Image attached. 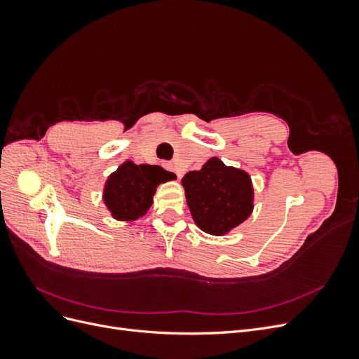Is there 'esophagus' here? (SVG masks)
<instances>
[{
	"label": "esophagus",
	"instance_id": "esophagus-1",
	"mask_svg": "<svg viewBox=\"0 0 359 359\" xmlns=\"http://www.w3.org/2000/svg\"><path fill=\"white\" fill-rule=\"evenodd\" d=\"M165 166H166V169H169V170H172V172H175L178 178L182 177V172L177 168V165H173V163H165Z\"/></svg>",
	"mask_w": 359,
	"mask_h": 359
}]
</instances>
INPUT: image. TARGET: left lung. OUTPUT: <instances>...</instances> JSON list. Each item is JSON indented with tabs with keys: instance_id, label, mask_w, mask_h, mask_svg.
Here are the masks:
<instances>
[{
	"instance_id": "8db88e82",
	"label": "left lung",
	"mask_w": 359,
	"mask_h": 359,
	"mask_svg": "<svg viewBox=\"0 0 359 359\" xmlns=\"http://www.w3.org/2000/svg\"><path fill=\"white\" fill-rule=\"evenodd\" d=\"M181 184L194 223L206 233L226 235L253 211L252 178L217 157L206 161L201 170L186 173Z\"/></svg>"
}]
</instances>
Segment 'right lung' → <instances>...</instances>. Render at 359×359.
Returning <instances> with one entry per match:
<instances>
[{"label": "right lung", "mask_w": 359, "mask_h": 359, "mask_svg": "<svg viewBox=\"0 0 359 359\" xmlns=\"http://www.w3.org/2000/svg\"><path fill=\"white\" fill-rule=\"evenodd\" d=\"M175 178L161 166L136 165L127 160L107 177L103 202L115 220L133 222L151 208L157 186Z\"/></svg>", "instance_id": "right-lung-1"}]
</instances>
